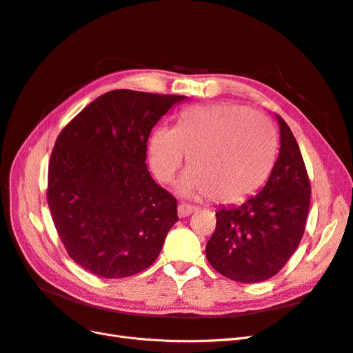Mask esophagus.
I'll use <instances>...</instances> for the list:
<instances>
[{
    "instance_id": "1",
    "label": "esophagus",
    "mask_w": 353,
    "mask_h": 353,
    "mask_svg": "<svg viewBox=\"0 0 353 353\" xmlns=\"http://www.w3.org/2000/svg\"><path fill=\"white\" fill-rule=\"evenodd\" d=\"M194 209H196L194 206L187 205V203H181V205L178 206V216L179 218H185V216L190 215V213H193Z\"/></svg>"
}]
</instances>
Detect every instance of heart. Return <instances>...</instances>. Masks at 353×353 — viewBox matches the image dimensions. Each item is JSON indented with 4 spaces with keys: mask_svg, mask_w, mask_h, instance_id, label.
<instances>
[{
    "mask_svg": "<svg viewBox=\"0 0 353 353\" xmlns=\"http://www.w3.org/2000/svg\"><path fill=\"white\" fill-rule=\"evenodd\" d=\"M274 126L261 113L234 103L194 105L178 116L175 128L156 126L148 153L154 175L170 183L183 166L190 169L179 191L223 205L243 201L270 176L276 156Z\"/></svg>",
    "mask_w": 353,
    "mask_h": 353,
    "instance_id": "heart-1",
    "label": "heart"
}]
</instances>
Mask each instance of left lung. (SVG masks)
Returning <instances> with one entry per match:
<instances>
[{"instance_id":"1","label":"left lung","mask_w":353,"mask_h":353,"mask_svg":"<svg viewBox=\"0 0 353 353\" xmlns=\"http://www.w3.org/2000/svg\"><path fill=\"white\" fill-rule=\"evenodd\" d=\"M280 125V154L261 193L237 208L216 212L206 258L219 274L261 283L279 274L301 243L311 203V183L290 128Z\"/></svg>"}]
</instances>
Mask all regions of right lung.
<instances>
[{"label":"right lung","instance_id":"right-lung-1","mask_svg":"<svg viewBox=\"0 0 353 353\" xmlns=\"http://www.w3.org/2000/svg\"><path fill=\"white\" fill-rule=\"evenodd\" d=\"M184 95L113 90L63 128L47 201L70 258L101 279L148 268L178 221L176 199L147 170L152 128Z\"/></svg>","mask_w":353,"mask_h":353}]
</instances>
